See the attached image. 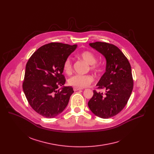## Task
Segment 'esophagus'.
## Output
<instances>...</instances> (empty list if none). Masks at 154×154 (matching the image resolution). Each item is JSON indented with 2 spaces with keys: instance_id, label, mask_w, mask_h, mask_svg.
<instances>
[{
  "instance_id": "34e87169",
  "label": "esophagus",
  "mask_w": 154,
  "mask_h": 154,
  "mask_svg": "<svg viewBox=\"0 0 154 154\" xmlns=\"http://www.w3.org/2000/svg\"><path fill=\"white\" fill-rule=\"evenodd\" d=\"M73 90L74 91H79V90H82V88H79V87H75V86H74L73 88Z\"/></svg>"
}]
</instances>
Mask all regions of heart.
<instances>
[{"label":"heart","mask_w":154,"mask_h":154,"mask_svg":"<svg viewBox=\"0 0 154 154\" xmlns=\"http://www.w3.org/2000/svg\"><path fill=\"white\" fill-rule=\"evenodd\" d=\"M79 57L87 64L90 65V70L95 73L100 71L99 66L96 64V56L90 51H83L79 54ZM64 72L69 74L72 71V63L69 58H67L63 64ZM93 82V78L90 75H75L68 80L69 85L79 88H85L90 85Z\"/></svg>","instance_id":"1"}]
</instances>
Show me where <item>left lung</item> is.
I'll return each mask as SVG.
<instances>
[{
  "label": "left lung",
  "mask_w": 154,
  "mask_h": 154,
  "mask_svg": "<svg viewBox=\"0 0 154 154\" xmlns=\"http://www.w3.org/2000/svg\"><path fill=\"white\" fill-rule=\"evenodd\" d=\"M89 45L104 56L106 69L96 85L105 93L94 90L88 105L95 115L108 119L121 112L130 97L134 87L131 66L121 50L112 44L96 42Z\"/></svg>",
  "instance_id": "1"
}]
</instances>
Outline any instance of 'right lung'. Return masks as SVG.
<instances>
[{
	"mask_svg": "<svg viewBox=\"0 0 154 154\" xmlns=\"http://www.w3.org/2000/svg\"><path fill=\"white\" fill-rule=\"evenodd\" d=\"M77 45L51 42L35 52L26 66L23 88L32 108L40 115L52 118L60 114L74 93L64 86L63 64ZM59 86L61 89L58 90Z\"/></svg>",
	"mask_w": 154,
	"mask_h": 154,
	"instance_id": "1",
	"label": "right lung"
}]
</instances>
